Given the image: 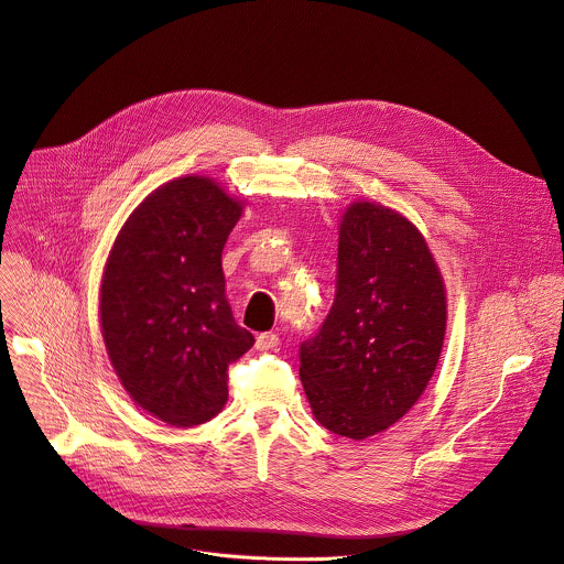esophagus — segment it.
<instances>
[{"mask_svg":"<svg viewBox=\"0 0 564 564\" xmlns=\"http://www.w3.org/2000/svg\"><path fill=\"white\" fill-rule=\"evenodd\" d=\"M280 345V337H278V333H260L258 337H256V347L260 349V351H269V349H275Z\"/></svg>","mask_w":564,"mask_h":564,"instance_id":"esophagus-1","label":"esophagus"}]
</instances>
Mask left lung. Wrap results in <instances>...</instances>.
I'll return each mask as SVG.
<instances>
[{"label": "left lung", "mask_w": 564, "mask_h": 564, "mask_svg": "<svg viewBox=\"0 0 564 564\" xmlns=\"http://www.w3.org/2000/svg\"><path fill=\"white\" fill-rule=\"evenodd\" d=\"M446 297L424 238L371 202L340 227L333 304L300 345V380L317 422L351 440L395 424L440 360Z\"/></svg>", "instance_id": "8db88e82"}]
</instances>
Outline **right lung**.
Segmentation results:
<instances>
[{
	"label": "right lung",
	"instance_id": "1",
	"mask_svg": "<svg viewBox=\"0 0 564 564\" xmlns=\"http://www.w3.org/2000/svg\"><path fill=\"white\" fill-rule=\"evenodd\" d=\"M242 215L206 177H180L129 217L101 280V333L129 395L173 426L210 420L256 337L227 302L221 249Z\"/></svg>",
	"mask_w": 564,
	"mask_h": 564
}]
</instances>
